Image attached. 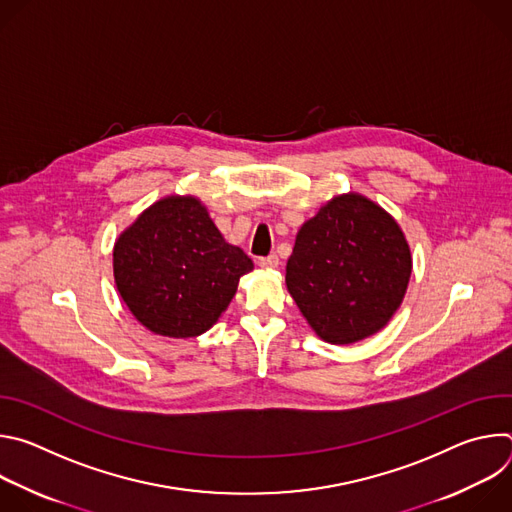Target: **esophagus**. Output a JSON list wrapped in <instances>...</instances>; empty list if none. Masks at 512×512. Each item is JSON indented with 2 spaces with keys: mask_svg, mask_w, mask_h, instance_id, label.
<instances>
[{
  "mask_svg": "<svg viewBox=\"0 0 512 512\" xmlns=\"http://www.w3.org/2000/svg\"><path fill=\"white\" fill-rule=\"evenodd\" d=\"M259 265L263 269H275L279 265V257L277 255H269V257H261L259 259Z\"/></svg>",
  "mask_w": 512,
  "mask_h": 512,
  "instance_id": "34e87169",
  "label": "esophagus"
}]
</instances>
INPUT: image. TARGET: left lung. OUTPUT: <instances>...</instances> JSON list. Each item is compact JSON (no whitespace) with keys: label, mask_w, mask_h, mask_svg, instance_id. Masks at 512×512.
Segmentation results:
<instances>
[{"label":"left lung","mask_w":512,"mask_h":512,"mask_svg":"<svg viewBox=\"0 0 512 512\" xmlns=\"http://www.w3.org/2000/svg\"><path fill=\"white\" fill-rule=\"evenodd\" d=\"M411 249L395 218L358 192L332 196L296 235L285 285L324 342L354 344L383 330L411 277Z\"/></svg>","instance_id":"1"}]
</instances>
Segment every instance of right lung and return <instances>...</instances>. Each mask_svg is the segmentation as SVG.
I'll return each instance as SVG.
<instances>
[{
    "label": "right lung",
    "mask_w": 512,
    "mask_h": 512,
    "mask_svg": "<svg viewBox=\"0 0 512 512\" xmlns=\"http://www.w3.org/2000/svg\"><path fill=\"white\" fill-rule=\"evenodd\" d=\"M253 261L225 241L200 198L170 194L117 237L113 277L133 318L152 334L194 338L210 330Z\"/></svg>",
    "instance_id": "add662e5"
}]
</instances>
